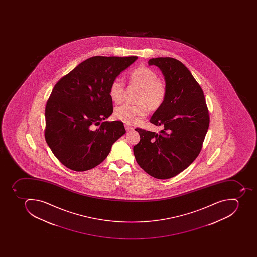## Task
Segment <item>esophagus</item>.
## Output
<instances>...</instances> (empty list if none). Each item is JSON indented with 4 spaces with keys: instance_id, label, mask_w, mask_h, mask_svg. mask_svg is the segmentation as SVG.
<instances>
[{
    "instance_id": "obj_1",
    "label": "esophagus",
    "mask_w": 257,
    "mask_h": 257,
    "mask_svg": "<svg viewBox=\"0 0 257 257\" xmlns=\"http://www.w3.org/2000/svg\"><path fill=\"white\" fill-rule=\"evenodd\" d=\"M124 127H125L126 131L127 132H131L134 130V127H131V126L130 125H127V124H125V125H124Z\"/></svg>"
}]
</instances>
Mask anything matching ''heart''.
<instances>
[{
  "mask_svg": "<svg viewBox=\"0 0 257 257\" xmlns=\"http://www.w3.org/2000/svg\"><path fill=\"white\" fill-rule=\"evenodd\" d=\"M130 84L139 87L140 92L136 102L138 104H123L116 107L114 115L123 123L136 125L142 123L148 114V107L152 111L159 109L163 105L167 95L165 83L160 80L155 71L147 67H139L132 71L130 75ZM124 83L121 79H114L109 87V96L115 103L123 101Z\"/></svg>",
  "mask_w": 257,
  "mask_h": 257,
  "instance_id": "heart-1",
  "label": "heart"
}]
</instances>
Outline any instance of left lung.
Listing matches in <instances>:
<instances>
[{
  "label": "left lung",
  "mask_w": 257,
  "mask_h": 257,
  "mask_svg": "<svg viewBox=\"0 0 257 257\" xmlns=\"http://www.w3.org/2000/svg\"><path fill=\"white\" fill-rule=\"evenodd\" d=\"M165 76L167 95L150 123L159 133L137 127L139 143L134 147L136 161L147 174L168 179L182 172L202 150L210 117L203 91L182 62L166 57L151 59Z\"/></svg>",
  "instance_id": "8db88e82"
}]
</instances>
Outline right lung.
I'll return each mask as SVG.
<instances>
[{"mask_svg": "<svg viewBox=\"0 0 257 257\" xmlns=\"http://www.w3.org/2000/svg\"><path fill=\"white\" fill-rule=\"evenodd\" d=\"M137 59V56L91 57L55 85L45 109V139L66 167L75 171L95 167L125 134L122 122H100L113 111L109 96L111 82Z\"/></svg>", "mask_w": 257, "mask_h": 257, "instance_id": "1", "label": "right lung"}]
</instances>
